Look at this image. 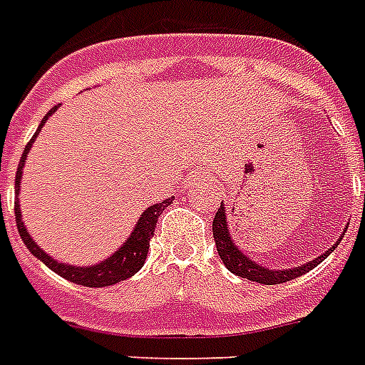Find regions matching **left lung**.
Instances as JSON below:
<instances>
[{
	"label": "left lung",
	"instance_id": "obj_1",
	"mask_svg": "<svg viewBox=\"0 0 365 365\" xmlns=\"http://www.w3.org/2000/svg\"><path fill=\"white\" fill-rule=\"evenodd\" d=\"M225 212L227 210H225V206L222 205V208H217L216 216H214V222H212V233H214V240H216L217 254H220L223 265L227 267L229 271L233 272V274H237V277L248 278L252 282L272 286V284H282L288 282V280H294V278L301 277V274H305V272L312 271L317 265H320V263L337 248V244H334V246L326 250L322 255H318V257H314V259L305 263V265L294 267V269H267L265 265H259L257 261H252L248 255H244L239 250V246H235L233 239H231V235H229L227 216H225Z\"/></svg>",
	"mask_w": 365,
	"mask_h": 365
}]
</instances>
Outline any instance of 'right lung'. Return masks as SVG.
Here are the masks:
<instances>
[{
	"instance_id": "right-lung-1",
	"label": "right lung",
	"mask_w": 365,
	"mask_h": 365,
	"mask_svg": "<svg viewBox=\"0 0 365 365\" xmlns=\"http://www.w3.org/2000/svg\"><path fill=\"white\" fill-rule=\"evenodd\" d=\"M58 110V106H54L53 110L48 111L47 115L43 117L41 125L37 128V132L31 136V140L26 143L24 153L20 157L19 168H16V180H14V216H16V227H19L20 239L22 242L28 246L31 254L36 255L37 259L43 261L45 265L54 271L56 274H60L66 280H70L73 284H79V286H88V288H104V286H113L117 282H123L126 278L134 277L140 269L143 267V261H145V255L149 252V240L155 235V225H157V220L163 214L166 206L172 205V199L160 200L157 205L149 206L148 210L143 212L142 217L138 220L136 227L130 233V237L123 242V246L117 250L115 254L110 255L108 259H104L98 265H88V267H77V265H68V263H60L54 257H51L48 254H45V250L39 248L34 239L30 237V233L26 231L24 222H22V214H20V205H19V195H20V180H22V168H24L26 157L30 153V148L34 140L37 138L39 130L43 128L45 121L48 117L53 115L54 111Z\"/></svg>"
}]
</instances>
